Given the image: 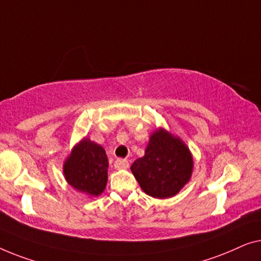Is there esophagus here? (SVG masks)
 Returning <instances> with one entry per match:
<instances>
[{"instance_id": "obj_1", "label": "esophagus", "mask_w": 261, "mask_h": 261, "mask_svg": "<svg viewBox=\"0 0 261 261\" xmlns=\"http://www.w3.org/2000/svg\"><path fill=\"white\" fill-rule=\"evenodd\" d=\"M115 168L116 169H127L129 168V161L124 159H118L115 162Z\"/></svg>"}]
</instances>
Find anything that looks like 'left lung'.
<instances>
[{
    "mask_svg": "<svg viewBox=\"0 0 261 261\" xmlns=\"http://www.w3.org/2000/svg\"><path fill=\"white\" fill-rule=\"evenodd\" d=\"M193 166L192 153L182 139L159 129L150 137L144 156L131 166V171L145 194L168 199L189 182Z\"/></svg>",
    "mask_w": 261,
    "mask_h": 261,
    "instance_id": "left-lung-1",
    "label": "left lung"
}]
</instances>
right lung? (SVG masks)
<instances>
[{
	"label": "right lung",
	"instance_id": "add662e5",
	"mask_svg": "<svg viewBox=\"0 0 261 261\" xmlns=\"http://www.w3.org/2000/svg\"><path fill=\"white\" fill-rule=\"evenodd\" d=\"M109 161L102 146L84 138L73 148L64 163L67 183L78 192L98 196L108 183Z\"/></svg>",
	"mask_w": 261,
	"mask_h": 261
}]
</instances>
